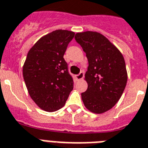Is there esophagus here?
I'll list each match as a JSON object with an SVG mask.
<instances>
[{
  "label": "esophagus",
  "mask_w": 148,
  "mask_h": 148,
  "mask_svg": "<svg viewBox=\"0 0 148 148\" xmlns=\"http://www.w3.org/2000/svg\"><path fill=\"white\" fill-rule=\"evenodd\" d=\"M84 76V73H83V72H80V74H77V75H76V79L77 80H81V79H83Z\"/></svg>",
  "instance_id": "obj_1"
}]
</instances>
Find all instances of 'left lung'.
Listing matches in <instances>:
<instances>
[{"mask_svg":"<svg viewBox=\"0 0 148 148\" xmlns=\"http://www.w3.org/2000/svg\"><path fill=\"white\" fill-rule=\"evenodd\" d=\"M75 40L88 59V87L81 93L85 107L96 114L111 109L122 97L128 80L123 55L99 32H77Z\"/></svg>","mask_w":148,"mask_h":148,"instance_id":"left-lung-1","label":"left lung"}]
</instances>
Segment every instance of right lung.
Instances as JSON below:
<instances>
[{
	"mask_svg": "<svg viewBox=\"0 0 148 148\" xmlns=\"http://www.w3.org/2000/svg\"><path fill=\"white\" fill-rule=\"evenodd\" d=\"M74 32L58 29L42 36L29 51L23 75L32 99L40 109L54 112L63 107L74 88L64 59Z\"/></svg>",
	"mask_w": 148,
	"mask_h": 148,
	"instance_id": "obj_1",
	"label": "right lung"
}]
</instances>
